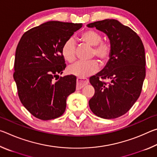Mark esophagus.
Instances as JSON below:
<instances>
[{
	"label": "esophagus",
	"instance_id": "34e87169",
	"mask_svg": "<svg viewBox=\"0 0 157 157\" xmlns=\"http://www.w3.org/2000/svg\"><path fill=\"white\" fill-rule=\"evenodd\" d=\"M89 83V80L87 79H82L79 78H77V89H80Z\"/></svg>",
	"mask_w": 157,
	"mask_h": 157
}]
</instances>
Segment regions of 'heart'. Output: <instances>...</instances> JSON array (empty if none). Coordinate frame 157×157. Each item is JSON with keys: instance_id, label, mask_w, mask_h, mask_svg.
Masks as SVG:
<instances>
[{"instance_id": "b5f03b06", "label": "heart", "mask_w": 157, "mask_h": 157, "mask_svg": "<svg viewBox=\"0 0 157 157\" xmlns=\"http://www.w3.org/2000/svg\"><path fill=\"white\" fill-rule=\"evenodd\" d=\"M80 39L89 46H94L93 55L98 57L102 63L109 59L111 47V45L105 41H101L102 37L97 32L88 30L81 34ZM63 57L68 62H72L75 59V43L73 39H69L63 44L62 48ZM99 68L98 63L95 60L88 62H78L68 66V72L71 75L84 78L97 72Z\"/></svg>"}]
</instances>
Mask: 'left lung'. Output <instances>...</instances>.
Here are the masks:
<instances>
[{
  "instance_id": "8db88e82",
  "label": "left lung",
  "mask_w": 157,
  "mask_h": 157,
  "mask_svg": "<svg viewBox=\"0 0 157 157\" xmlns=\"http://www.w3.org/2000/svg\"><path fill=\"white\" fill-rule=\"evenodd\" d=\"M86 26L105 33L111 47L105 68L89 79L95 89L89 107L100 118H118L126 113L140 96L145 78L144 46L134 31L118 20L105 19ZM100 78H109L110 83Z\"/></svg>"
}]
</instances>
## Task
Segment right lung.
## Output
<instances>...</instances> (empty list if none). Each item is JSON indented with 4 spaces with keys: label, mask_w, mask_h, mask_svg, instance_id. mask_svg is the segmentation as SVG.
Instances as JSON below:
<instances>
[{
    "label": "right lung",
    "mask_w": 157,
    "mask_h": 157,
    "mask_svg": "<svg viewBox=\"0 0 157 157\" xmlns=\"http://www.w3.org/2000/svg\"><path fill=\"white\" fill-rule=\"evenodd\" d=\"M82 26L48 21L26 32L18 42L13 76L21 103L37 118L48 121L62 116L66 99L75 91V76L60 77L56 82L54 78L66 68L63 44Z\"/></svg>",
    "instance_id": "add662e5"
}]
</instances>
